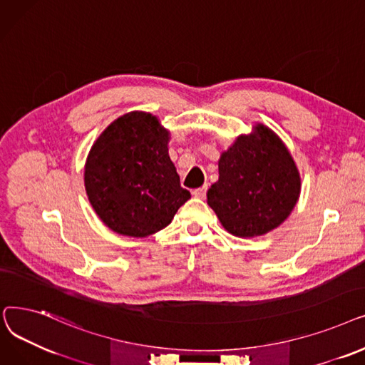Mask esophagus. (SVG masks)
I'll return each mask as SVG.
<instances>
[{
    "label": "esophagus",
    "mask_w": 365,
    "mask_h": 365,
    "mask_svg": "<svg viewBox=\"0 0 365 365\" xmlns=\"http://www.w3.org/2000/svg\"><path fill=\"white\" fill-rule=\"evenodd\" d=\"M206 190H207V187L203 185V187H199V188L193 190L192 193H193V196L197 197V199H205V197H206Z\"/></svg>",
    "instance_id": "34e87169"
}]
</instances>
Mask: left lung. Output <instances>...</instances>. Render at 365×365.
Wrapping results in <instances>:
<instances>
[{
	"label": "left lung",
	"mask_w": 365,
	"mask_h": 365,
	"mask_svg": "<svg viewBox=\"0 0 365 365\" xmlns=\"http://www.w3.org/2000/svg\"><path fill=\"white\" fill-rule=\"evenodd\" d=\"M218 173L207 190V205L237 237L263 236L279 227L300 197L297 165L281 138L263 123L239 135L221 153Z\"/></svg>",
	"instance_id": "1"
}]
</instances>
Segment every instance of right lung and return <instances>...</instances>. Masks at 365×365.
Here are the masks:
<instances>
[{
  "label": "right lung",
  "mask_w": 365,
  "mask_h": 365,
  "mask_svg": "<svg viewBox=\"0 0 365 365\" xmlns=\"http://www.w3.org/2000/svg\"><path fill=\"white\" fill-rule=\"evenodd\" d=\"M169 140L158 117L130 111L93 143L84 187L96 215L113 232L130 237L158 233L190 199L169 158Z\"/></svg>",
  "instance_id": "obj_1"
}]
</instances>
